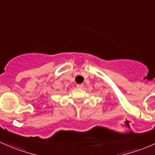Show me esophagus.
Instances as JSON below:
<instances>
[{
    "label": "esophagus",
    "instance_id": "34e87169",
    "mask_svg": "<svg viewBox=\"0 0 155 155\" xmlns=\"http://www.w3.org/2000/svg\"><path fill=\"white\" fill-rule=\"evenodd\" d=\"M77 87L78 89H82L84 87V85L83 84H77Z\"/></svg>",
    "mask_w": 155,
    "mask_h": 155
}]
</instances>
